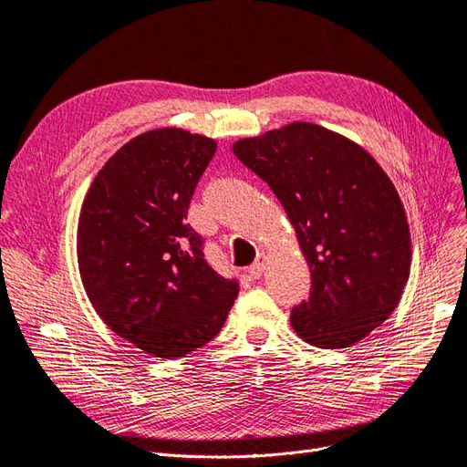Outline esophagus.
Here are the masks:
<instances>
[{"instance_id": "obj_1", "label": "esophagus", "mask_w": 467, "mask_h": 467, "mask_svg": "<svg viewBox=\"0 0 467 467\" xmlns=\"http://www.w3.org/2000/svg\"><path fill=\"white\" fill-rule=\"evenodd\" d=\"M265 267H267V257H265V254H260V255L255 257V262L252 264V267L248 269L250 277L252 279H260L262 275L265 273Z\"/></svg>"}]
</instances>
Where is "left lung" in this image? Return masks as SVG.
<instances>
[{
	"label": "left lung",
	"mask_w": 467,
	"mask_h": 467,
	"mask_svg": "<svg viewBox=\"0 0 467 467\" xmlns=\"http://www.w3.org/2000/svg\"><path fill=\"white\" fill-rule=\"evenodd\" d=\"M265 181L296 231L312 271L290 325L317 348H348L389 319L410 275L404 205L371 155L347 136L290 123L233 144Z\"/></svg>",
	"instance_id": "obj_1"
}]
</instances>
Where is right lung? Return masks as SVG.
<instances>
[{"label":"right lung","instance_id":"obj_1","mask_svg":"<svg viewBox=\"0 0 467 467\" xmlns=\"http://www.w3.org/2000/svg\"><path fill=\"white\" fill-rule=\"evenodd\" d=\"M215 150L213 138L182 129L138 134L101 167L82 203L86 295L115 335L153 358L210 342L238 296V283L205 262L202 236L186 223Z\"/></svg>","mask_w":467,"mask_h":467}]
</instances>
